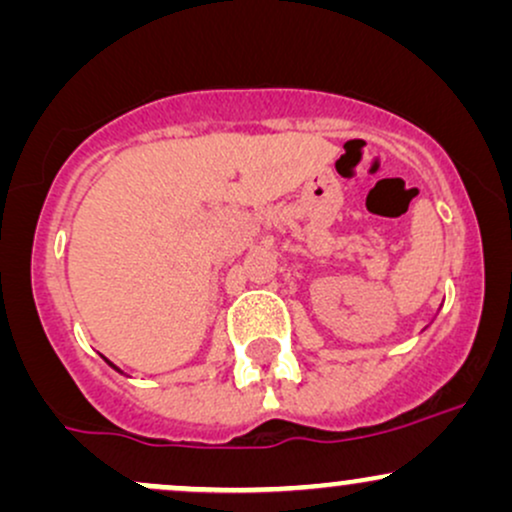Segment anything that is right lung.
I'll return each mask as SVG.
<instances>
[{"mask_svg": "<svg viewBox=\"0 0 512 512\" xmlns=\"http://www.w3.org/2000/svg\"><path fill=\"white\" fill-rule=\"evenodd\" d=\"M105 361H108V358H105ZM108 366H110V368H115V370H117V373H122V370H120V368H117V366H115V363H110V361H108Z\"/></svg>", "mask_w": 512, "mask_h": 512, "instance_id": "obj_1", "label": "right lung"}]
</instances>
